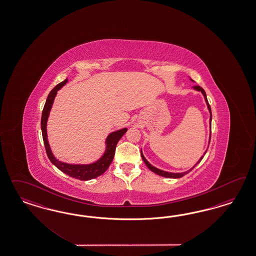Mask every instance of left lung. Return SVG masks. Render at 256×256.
<instances>
[{
	"label": "left lung",
	"instance_id": "1",
	"mask_svg": "<svg viewBox=\"0 0 256 256\" xmlns=\"http://www.w3.org/2000/svg\"><path fill=\"white\" fill-rule=\"evenodd\" d=\"M194 89H195V90H197V91H201L202 94H204V100H206V104H208V110H210V126H211V120H212V114H211V108H210V103H208V98H206V92H204V89L202 88L201 86H194ZM210 137H211V132H210ZM206 151L204 152V154H206ZM140 156H142V160L144 162V163H146V165L148 166V169H149V170H152L153 172H155V174H158V176H164V178H182V176H184L185 174H188V172H190V170H192L194 167H195V166H196V165H197L198 163L200 162L202 160V158H204V156H202L201 158H200V160H198V162L196 163V164L194 165V167H192V169H190V170H186V172H178V174H174V172H165V170H160V169L156 168V167H154L153 165H151L150 163L148 162V160H146V158H144V155H142V152H140Z\"/></svg>",
	"mask_w": 256,
	"mask_h": 256
}]
</instances>
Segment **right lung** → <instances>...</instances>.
Returning <instances> with one entry per match:
<instances>
[{"instance_id":"right-lung-1","label":"right lung","mask_w":256,"mask_h":256,"mask_svg":"<svg viewBox=\"0 0 256 256\" xmlns=\"http://www.w3.org/2000/svg\"><path fill=\"white\" fill-rule=\"evenodd\" d=\"M68 82V78L64 80L62 82L55 86L54 88L50 92L48 98H46V103L42 112V117H41V130H42V137L44 140V144L46 148V155L48 160L52 163L55 165L58 169L62 170L66 174L70 176L73 178L80 179V180H90V179L96 178L98 176L104 174L110 166V164L112 162L114 153H116V148L118 140L122 138V136L128 130V128H123L117 132H112L108 135L106 140V151L104 155L101 156L100 158L92 164H86V165H80V164H68V163L59 162L55 158L50 148L48 142L46 138V121L48 117L50 114V110L52 106V103L54 100L55 96L57 91L62 88Z\"/></svg>"}]
</instances>
